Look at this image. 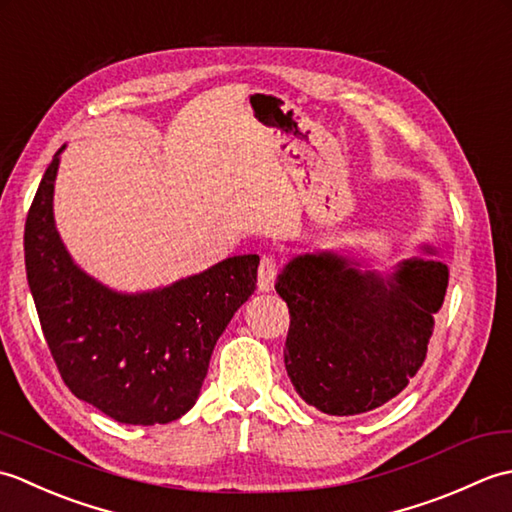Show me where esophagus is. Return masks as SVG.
Instances as JSON below:
<instances>
[{
    "mask_svg": "<svg viewBox=\"0 0 512 512\" xmlns=\"http://www.w3.org/2000/svg\"><path fill=\"white\" fill-rule=\"evenodd\" d=\"M277 279V262L273 255H264L262 262H259V273H257V288L259 292H270L275 286Z\"/></svg>",
    "mask_w": 512,
    "mask_h": 512,
    "instance_id": "esophagus-1",
    "label": "esophagus"
}]
</instances>
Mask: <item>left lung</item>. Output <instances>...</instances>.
Returning a JSON list of instances; mask_svg holds the SVG:
<instances>
[{"mask_svg": "<svg viewBox=\"0 0 512 512\" xmlns=\"http://www.w3.org/2000/svg\"><path fill=\"white\" fill-rule=\"evenodd\" d=\"M391 270L347 250L290 259L275 290L288 303L286 372L328 416H356L396 398L416 376L449 286L431 244Z\"/></svg>", "mask_w": 512, "mask_h": 512, "instance_id": "8db88e82", "label": "left lung"}]
</instances>
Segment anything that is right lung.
Segmentation results:
<instances>
[{
    "label": "right lung",
    "instance_id": "obj_1",
    "mask_svg": "<svg viewBox=\"0 0 512 512\" xmlns=\"http://www.w3.org/2000/svg\"><path fill=\"white\" fill-rule=\"evenodd\" d=\"M54 154L28 211V286L43 336L72 394L123 424H167L200 396L213 347L255 292L259 255H235L145 292L85 273L54 224Z\"/></svg>",
    "mask_w": 512,
    "mask_h": 512
}]
</instances>
